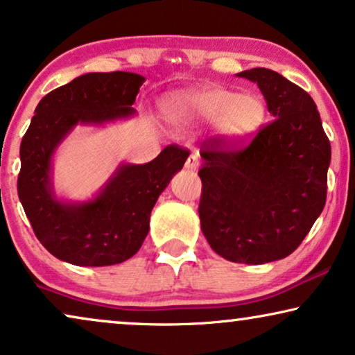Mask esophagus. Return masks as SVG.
Masks as SVG:
<instances>
[{
	"label": "esophagus",
	"instance_id": "obj_1",
	"mask_svg": "<svg viewBox=\"0 0 355 355\" xmlns=\"http://www.w3.org/2000/svg\"><path fill=\"white\" fill-rule=\"evenodd\" d=\"M198 162H200L198 153H191L186 162V169H189V171H196V169H198Z\"/></svg>",
	"mask_w": 355,
	"mask_h": 355
}]
</instances>
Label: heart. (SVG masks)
Here are the masks:
<instances>
[{
  "instance_id": "b5f03b06",
  "label": "heart",
  "mask_w": 355,
  "mask_h": 355,
  "mask_svg": "<svg viewBox=\"0 0 355 355\" xmlns=\"http://www.w3.org/2000/svg\"><path fill=\"white\" fill-rule=\"evenodd\" d=\"M174 118L187 124L216 123L230 144L254 137L266 121V106L255 94H237L220 87H198L174 98Z\"/></svg>"
}]
</instances>
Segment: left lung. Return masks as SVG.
<instances>
[{
	"label": "left lung",
	"instance_id": "8db88e82",
	"mask_svg": "<svg viewBox=\"0 0 355 355\" xmlns=\"http://www.w3.org/2000/svg\"><path fill=\"white\" fill-rule=\"evenodd\" d=\"M237 77L259 85L275 119L244 148L220 139L203 145L198 216L218 255L261 265L293 254L323 211L331 145L299 85L265 67Z\"/></svg>",
	"mask_w": 355,
	"mask_h": 355
}]
</instances>
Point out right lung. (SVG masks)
<instances>
[{
	"mask_svg": "<svg viewBox=\"0 0 355 355\" xmlns=\"http://www.w3.org/2000/svg\"><path fill=\"white\" fill-rule=\"evenodd\" d=\"M144 82L134 72H89L37 105L21 142L17 193L37 239L56 259L77 266H108L137 254L159 193L186 163L187 150L168 145L150 163H121L90 200L56 197L51 163L60 144L77 124L132 118Z\"/></svg>",
	"mask_w": 355,
	"mask_h": 355,
	"instance_id": "right-lung-1",
	"label": "right lung"
}]
</instances>
